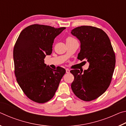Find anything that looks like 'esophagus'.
<instances>
[{
	"label": "esophagus",
	"instance_id": "1",
	"mask_svg": "<svg viewBox=\"0 0 126 126\" xmlns=\"http://www.w3.org/2000/svg\"><path fill=\"white\" fill-rule=\"evenodd\" d=\"M65 71H66V73H69L70 72V70L68 69H66Z\"/></svg>",
	"mask_w": 126,
	"mask_h": 126
}]
</instances>
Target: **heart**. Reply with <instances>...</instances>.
I'll list each match as a JSON object with an SVG mask.
<instances>
[{
  "label": "heart",
  "instance_id": "1",
  "mask_svg": "<svg viewBox=\"0 0 126 126\" xmlns=\"http://www.w3.org/2000/svg\"><path fill=\"white\" fill-rule=\"evenodd\" d=\"M72 39H74V38H73L71 37H68L66 38V42L69 41V40H72Z\"/></svg>",
  "mask_w": 126,
  "mask_h": 126
}]
</instances>
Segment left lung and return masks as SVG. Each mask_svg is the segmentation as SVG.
Segmentation results:
<instances>
[{
	"instance_id": "8db88e82",
	"label": "left lung",
	"mask_w": 126,
	"mask_h": 126,
	"mask_svg": "<svg viewBox=\"0 0 126 126\" xmlns=\"http://www.w3.org/2000/svg\"><path fill=\"white\" fill-rule=\"evenodd\" d=\"M71 33L80 42L78 59L89 63L88 69L83 73L71 70L74 77L71 88L79 99L93 101L110 86L116 64L115 53L109 37L101 29L83 25L73 29Z\"/></svg>"
}]
</instances>
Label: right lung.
Instances as JSON below:
<instances>
[{"label": "right lung", "instance_id": "obj_1", "mask_svg": "<svg viewBox=\"0 0 126 126\" xmlns=\"http://www.w3.org/2000/svg\"><path fill=\"white\" fill-rule=\"evenodd\" d=\"M65 27L33 24L21 32L14 45V74L23 92L32 101L44 103L52 98L65 70L52 69L44 63L52 52L54 38Z\"/></svg>", "mask_w": 126, "mask_h": 126}]
</instances>
